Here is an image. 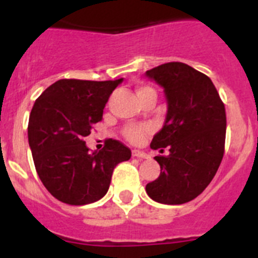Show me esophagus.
<instances>
[{"instance_id":"esophagus-1","label":"esophagus","mask_w":258,"mask_h":258,"mask_svg":"<svg viewBox=\"0 0 258 258\" xmlns=\"http://www.w3.org/2000/svg\"><path fill=\"white\" fill-rule=\"evenodd\" d=\"M132 154H133V156L140 157V159H149V155L143 151H140V150H133V151H132Z\"/></svg>"}]
</instances>
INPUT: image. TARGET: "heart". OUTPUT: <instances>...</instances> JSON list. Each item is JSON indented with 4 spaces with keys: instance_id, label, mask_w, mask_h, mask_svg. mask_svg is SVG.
Wrapping results in <instances>:
<instances>
[{
    "instance_id": "obj_1",
    "label": "heart",
    "mask_w": 258,
    "mask_h": 258,
    "mask_svg": "<svg viewBox=\"0 0 258 258\" xmlns=\"http://www.w3.org/2000/svg\"><path fill=\"white\" fill-rule=\"evenodd\" d=\"M146 90H152V89L147 88V86H141V88H138L137 93H142V92H146ZM147 132H149L147 127L134 126V125H131V126H126L124 129V137L129 141V142L138 143L143 140V137H145V134L147 133Z\"/></svg>"
}]
</instances>
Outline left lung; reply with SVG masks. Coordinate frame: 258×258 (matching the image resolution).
Here are the masks:
<instances>
[{
  "label": "left lung",
  "instance_id": "8db88e82",
  "mask_svg": "<svg viewBox=\"0 0 258 258\" xmlns=\"http://www.w3.org/2000/svg\"><path fill=\"white\" fill-rule=\"evenodd\" d=\"M164 89L166 115L152 138L160 175L146 184L147 195L161 204H183L206 190L225 151L226 112L212 80L181 61L146 71Z\"/></svg>",
  "mask_w": 258,
  "mask_h": 258
}]
</instances>
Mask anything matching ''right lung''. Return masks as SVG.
Returning a JSON list of instances; mask_svg holds the SVG:
<instances>
[{
  "label": "right lung",
  "instance_id": "obj_1",
  "mask_svg": "<svg viewBox=\"0 0 258 258\" xmlns=\"http://www.w3.org/2000/svg\"><path fill=\"white\" fill-rule=\"evenodd\" d=\"M121 81L58 80L33 104L28 142L36 170L46 190L66 204L102 199L115 166L131 159L132 151L118 141L107 140L94 152L84 141L102 120L109 95Z\"/></svg>",
  "mask_w": 258,
  "mask_h": 258
}]
</instances>
